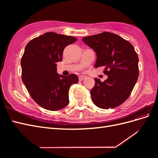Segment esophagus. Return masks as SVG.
<instances>
[{"mask_svg":"<svg viewBox=\"0 0 158 158\" xmlns=\"http://www.w3.org/2000/svg\"><path fill=\"white\" fill-rule=\"evenodd\" d=\"M86 78L87 77L85 76H79V80L80 81H82V80H85Z\"/></svg>","mask_w":158,"mask_h":158,"instance_id":"1","label":"esophagus"}]
</instances>
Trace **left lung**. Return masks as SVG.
Listing matches in <instances>:
<instances>
[{"instance_id":"1","label":"left lung","mask_w":158,"mask_h":158,"mask_svg":"<svg viewBox=\"0 0 158 158\" xmlns=\"http://www.w3.org/2000/svg\"><path fill=\"white\" fill-rule=\"evenodd\" d=\"M82 41L96 52L95 68L105 66L108 78L104 82L94 78L91 90L94 103L108 109L125 102L130 96L139 75L138 56L128 41L110 32L85 37Z\"/></svg>"}]
</instances>
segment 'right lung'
<instances>
[{
  "label": "right lung",
  "mask_w": 158,
  "mask_h": 158,
  "mask_svg": "<svg viewBox=\"0 0 158 158\" xmlns=\"http://www.w3.org/2000/svg\"><path fill=\"white\" fill-rule=\"evenodd\" d=\"M76 41L73 36L47 32L26 46L21 59L22 80L41 107L58 111L69 104L70 87L78 82V78L75 74L59 75L56 63L62 61L65 47Z\"/></svg>",
  "instance_id": "add662e5"
}]
</instances>
